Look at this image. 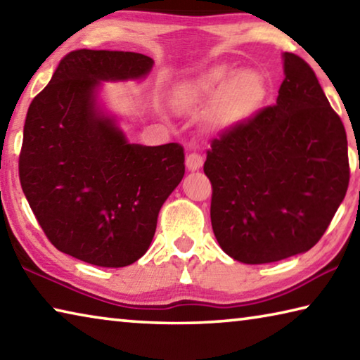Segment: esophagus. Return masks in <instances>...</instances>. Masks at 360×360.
Listing matches in <instances>:
<instances>
[{
    "mask_svg": "<svg viewBox=\"0 0 360 360\" xmlns=\"http://www.w3.org/2000/svg\"><path fill=\"white\" fill-rule=\"evenodd\" d=\"M186 167L188 172H198V169L203 167V157L192 152V154H188L186 157Z\"/></svg>",
    "mask_w": 360,
    "mask_h": 360,
    "instance_id": "esophagus-1",
    "label": "esophagus"
}]
</instances>
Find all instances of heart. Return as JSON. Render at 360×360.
Here are the masks:
<instances>
[{
  "label": "heart",
  "mask_w": 360,
  "mask_h": 360,
  "mask_svg": "<svg viewBox=\"0 0 360 360\" xmlns=\"http://www.w3.org/2000/svg\"><path fill=\"white\" fill-rule=\"evenodd\" d=\"M266 92V81L259 71L212 65L176 85L173 100L184 111L211 106L210 120L225 130L251 120L264 106Z\"/></svg>",
  "instance_id": "b5f03b06"
}]
</instances>
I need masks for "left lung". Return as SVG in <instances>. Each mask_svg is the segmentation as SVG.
I'll return each instance as SVG.
<instances>
[{"label": "left lung", "mask_w": 360, "mask_h": 360, "mask_svg": "<svg viewBox=\"0 0 360 360\" xmlns=\"http://www.w3.org/2000/svg\"><path fill=\"white\" fill-rule=\"evenodd\" d=\"M283 63L276 105L214 139L203 167L219 246L249 265L309 251L349 184L343 122L304 60Z\"/></svg>", "instance_id": "8db88e82"}]
</instances>
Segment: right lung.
<instances>
[{
  "label": "right lung",
  "mask_w": 360,
  "mask_h": 360,
  "mask_svg": "<svg viewBox=\"0 0 360 360\" xmlns=\"http://www.w3.org/2000/svg\"><path fill=\"white\" fill-rule=\"evenodd\" d=\"M152 65L136 52H70L27 112L19 176L30 208L58 251L96 266L143 257L186 172L182 146L130 143L100 103L101 82L139 81Z\"/></svg>",
  "instance_id": "add662e5"
}]
</instances>
